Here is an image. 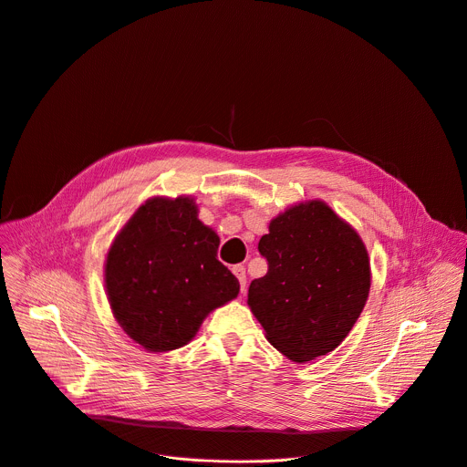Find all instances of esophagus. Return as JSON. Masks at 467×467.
Segmentation results:
<instances>
[{
	"label": "esophagus",
	"mask_w": 467,
	"mask_h": 467,
	"mask_svg": "<svg viewBox=\"0 0 467 467\" xmlns=\"http://www.w3.org/2000/svg\"><path fill=\"white\" fill-rule=\"evenodd\" d=\"M233 274L236 275V279H238V283H240V288L244 290V288H245V283H247L245 268H244V265H234V268H233Z\"/></svg>",
	"instance_id": "34e87169"
}]
</instances>
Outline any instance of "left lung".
<instances>
[{
  "label": "left lung",
  "instance_id": "1",
  "mask_svg": "<svg viewBox=\"0 0 467 467\" xmlns=\"http://www.w3.org/2000/svg\"><path fill=\"white\" fill-rule=\"evenodd\" d=\"M268 274L251 281L247 303L270 344L294 362L337 349L369 294L360 236L321 202L299 203L258 242Z\"/></svg>",
  "mask_w": 467,
  "mask_h": 467
}]
</instances>
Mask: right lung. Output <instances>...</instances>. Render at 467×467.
<instances>
[{
  "instance_id": "right-lung-1",
  "label": "right lung",
  "mask_w": 467,
  "mask_h": 467,
  "mask_svg": "<svg viewBox=\"0 0 467 467\" xmlns=\"http://www.w3.org/2000/svg\"><path fill=\"white\" fill-rule=\"evenodd\" d=\"M218 245L190 197H155L135 213L105 264L112 314L132 340L153 353L182 348L211 310L238 296Z\"/></svg>"
}]
</instances>
